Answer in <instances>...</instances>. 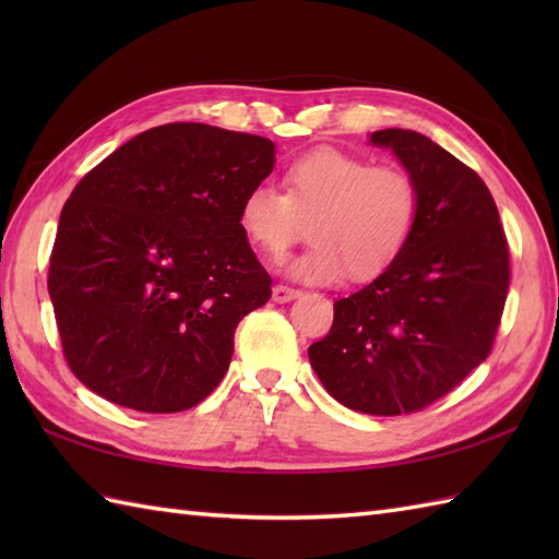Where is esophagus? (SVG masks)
<instances>
[{"label":"esophagus","instance_id":"obj_1","mask_svg":"<svg viewBox=\"0 0 559 559\" xmlns=\"http://www.w3.org/2000/svg\"><path fill=\"white\" fill-rule=\"evenodd\" d=\"M273 300L276 302H290L300 295L298 288H290V286H283V283H278V286H273Z\"/></svg>","mask_w":559,"mask_h":559}]
</instances>
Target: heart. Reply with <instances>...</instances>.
Here are the masks:
<instances>
[{
  "label": "heart",
  "mask_w": 559,
  "mask_h": 559,
  "mask_svg": "<svg viewBox=\"0 0 559 559\" xmlns=\"http://www.w3.org/2000/svg\"><path fill=\"white\" fill-rule=\"evenodd\" d=\"M286 192L254 185L240 204L249 242L281 254L310 223V247L286 259L293 278L334 283L346 269L353 278H372L406 249L420 213L418 187L396 165H370L338 148H314L295 158Z\"/></svg>",
  "instance_id": "1"
}]
</instances>
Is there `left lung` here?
Instances as JSON below:
<instances>
[{"mask_svg":"<svg viewBox=\"0 0 559 559\" xmlns=\"http://www.w3.org/2000/svg\"><path fill=\"white\" fill-rule=\"evenodd\" d=\"M418 187L406 249L370 286L334 302L310 346L319 382L343 406L401 415L449 394L488 358L509 290V247L490 189L468 165L411 129H382Z\"/></svg>","mask_w":559,"mask_h":559,"instance_id":"obj_1","label":"left lung"}]
</instances>
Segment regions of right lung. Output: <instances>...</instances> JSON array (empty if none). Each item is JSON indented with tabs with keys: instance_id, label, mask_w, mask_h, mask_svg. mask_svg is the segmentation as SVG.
Segmentation results:
<instances>
[{
	"instance_id": "1",
	"label": "right lung",
	"mask_w": 559,
	"mask_h": 559,
	"mask_svg": "<svg viewBox=\"0 0 559 559\" xmlns=\"http://www.w3.org/2000/svg\"><path fill=\"white\" fill-rule=\"evenodd\" d=\"M273 153L264 136L175 122L129 139L74 187L47 290L64 358L93 394L177 413L218 386L235 326L271 298L240 204Z\"/></svg>"
}]
</instances>
